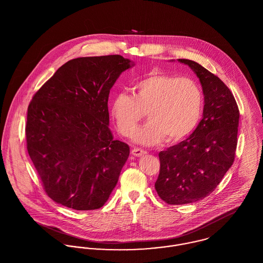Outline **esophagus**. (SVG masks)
I'll use <instances>...</instances> for the list:
<instances>
[{
    "mask_svg": "<svg viewBox=\"0 0 263 263\" xmlns=\"http://www.w3.org/2000/svg\"><path fill=\"white\" fill-rule=\"evenodd\" d=\"M147 152L145 150H142V149H140V148H134L133 150H132V154L134 155V156H136V157H140V156H142V155H145Z\"/></svg>",
    "mask_w": 263,
    "mask_h": 263,
    "instance_id": "1",
    "label": "esophagus"
}]
</instances>
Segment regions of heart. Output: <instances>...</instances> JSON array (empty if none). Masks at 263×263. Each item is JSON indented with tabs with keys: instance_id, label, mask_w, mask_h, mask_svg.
<instances>
[{
	"instance_id": "obj_1",
	"label": "heart",
	"mask_w": 263,
	"mask_h": 263,
	"mask_svg": "<svg viewBox=\"0 0 263 263\" xmlns=\"http://www.w3.org/2000/svg\"><path fill=\"white\" fill-rule=\"evenodd\" d=\"M133 92L114 96L111 114L118 130L129 136L147 110L150 120L134 134L136 143L154 146L166 137L169 142L181 141L201 118L202 92L189 77L151 73L134 84Z\"/></svg>"
}]
</instances>
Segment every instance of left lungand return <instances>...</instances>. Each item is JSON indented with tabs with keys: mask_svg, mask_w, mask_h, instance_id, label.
I'll list each match as a JSON object with an SVG mask.
<instances>
[{
	"mask_svg": "<svg viewBox=\"0 0 263 263\" xmlns=\"http://www.w3.org/2000/svg\"><path fill=\"white\" fill-rule=\"evenodd\" d=\"M199 79L204 95L202 119L185 141L159 153L158 195L169 204L210 195L232 166L237 148L239 109L225 83L199 64L179 59Z\"/></svg>",
	"mask_w": 263,
	"mask_h": 263,
	"instance_id": "8db88e82",
	"label": "left lung"
}]
</instances>
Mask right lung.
Instances as JSON below:
<instances>
[{"label": "right lung", "instance_id": "right-lung-1", "mask_svg": "<svg viewBox=\"0 0 263 263\" xmlns=\"http://www.w3.org/2000/svg\"><path fill=\"white\" fill-rule=\"evenodd\" d=\"M133 66L119 54L71 60L29 103L27 150L46 194L57 203L97 210L115 187L129 147L113 140L108 96Z\"/></svg>", "mask_w": 263, "mask_h": 263}]
</instances>
